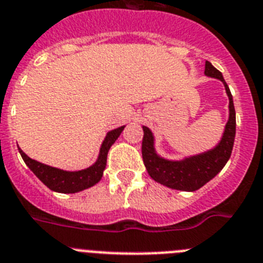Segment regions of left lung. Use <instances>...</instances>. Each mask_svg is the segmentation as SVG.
Listing matches in <instances>:
<instances>
[{
	"label": "left lung",
	"instance_id": "left-lung-1",
	"mask_svg": "<svg viewBox=\"0 0 263 263\" xmlns=\"http://www.w3.org/2000/svg\"><path fill=\"white\" fill-rule=\"evenodd\" d=\"M205 75L218 79L225 86L229 98V119L216 147L197 155L184 157L181 160H170L160 156L155 148V136L148 127L143 125V143L141 155L147 172L155 181L161 185L177 191L195 192L211 181L214 176L221 172L232 155L234 138H236V109L233 104V97L227 82L211 62H205Z\"/></svg>",
	"mask_w": 263,
	"mask_h": 263
}]
</instances>
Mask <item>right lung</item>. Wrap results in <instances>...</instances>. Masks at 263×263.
Instances as JSON below:
<instances>
[{"label":"right lung","instance_id":"right-lung-1","mask_svg":"<svg viewBox=\"0 0 263 263\" xmlns=\"http://www.w3.org/2000/svg\"><path fill=\"white\" fill-rule=\"evenodd\" d=\"M124 127L125 125H122L119 128L111 129V131L107 132L106 138H104L103 143L100 145L97 161L91 166L82 171H63L55 168V166L46 165V164L40 163L36 160L30 159L21 148H18V149H20V154H21L25 164L30 168L31 172L47 188L54 192H58V193H77V192L91 188L95 184H98L100 179L103 177L109 148L115 143L116 139L120 136Z\"/></svg>","mask_w":263,"mask_h":263}]
</instances>
